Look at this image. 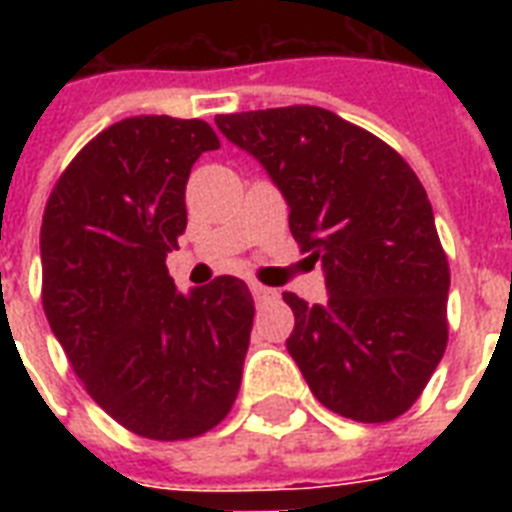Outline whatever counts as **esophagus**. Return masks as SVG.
I'll return each instance as SVG.
<instances>
[{
  "instance_id": "1",
  "label": "esophagus",
  "mask_w": 512,
  "mask_h": 512,
  "mask_svg": "<svg viewBox=\"0 0 512 512\" xmlns=\"http://www.w3.org/2000/svg\"><path fill=\"white\" fill-rule=\"evenodd\" d=\"M249 292L255 297V303H265V300H276V297H279L276 289H268L263 287V284H249Z\"/></svg>"
}]
</instances>
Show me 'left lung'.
I'll return each instance as SVG.
<instances>
[{
	"instance_id": "obj_1",
	"label": "left lung",
	"mask_w": 512,
	"mask_h": 512,
	"mask_svg": "<svg viewBox=\"0 0 512 512\" xmlns=\"http://www.w3.org/2000/svg\"><path fill=\"white\" fill-rule=\"evenodd\" d=\"M289 207V231L327 281V303L292 292L287 340L332 412L388 422L417 401L446 350L449 263L428 193L390 146L327 108L215 116Z\"/></svg>"
}]
</instances>
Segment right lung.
<instances>
[{
    "instance_id": "add662e5",
    "label": "right lung",
    "mask_w": 512,
    "mask_h": 512,
    "mask_svg": "<svg viewBox=\"0 0 512 512\" xmlns=\"http://www.w3.org/2000/svg\"><path fill=\"white\" fill-rule=\"evenodd\" d=\"M207 122L130 116L76 154L42 220V305L95 404L132 433L180 441L231 412L255 305L217 276L177 292L167 255L185 231V183Z\"/></svg>"
}]
</instances>
